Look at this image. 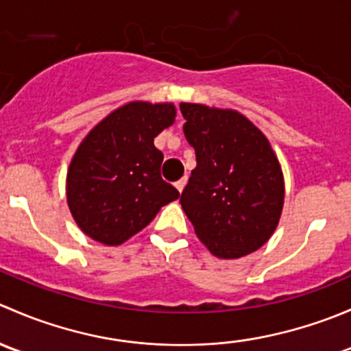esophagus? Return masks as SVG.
<instances>
[{
	"label": "esophagus",
	"instance_id": "esophagus-1",
	"mask_svg": "<svg viewBox=\"0 0 351 351\" xmlns=\"http://www.w3.org/2000/svg\"><path fill=\"white\" fill-rule=\"evenodd\" d=\"M185 185H186V178H182V180H178V182L175 183V186H176V190H178L180 193L183 192V189H185Z\"/></svg>",
	"mask_w": 351,
	"mask_h": 351
}]
</instances>
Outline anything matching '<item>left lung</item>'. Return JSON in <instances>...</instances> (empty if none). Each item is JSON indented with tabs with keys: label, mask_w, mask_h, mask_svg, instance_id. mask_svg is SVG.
<instances>
[{
	"label": "left lung",
	"mask_w": 351,
	"mask_h": 351,
	"mask_svg": "<svg viewBox=\"0 0 351 351\" xmlns=\"http://www.w3.org/2000/svg\"><path fill=\"white\" fill-rule=\"evenodd\" d=\"M197 168L182 192L186 217L214 256H246L270 239L284 207V175L270 143L236 110L180 104Z\"/></svg>",
	"instance_id": "1"
}]
</instances>
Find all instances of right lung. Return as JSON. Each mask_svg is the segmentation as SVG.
Segmentation results:
<instances>
[{
    "label": "right lung",
    "mask_w": 351,
    "mask_h": 351,
    "mask_svg": "<svg viewBox=\"0 0 351 351\" xmlns=\"http://www.w3.org/2000/svg\"><path fill=\"white\" fill-rule=\"evenodd\" d=\"M173 104L130 101L90 130L67 169V205L81 231L119 246L180 192L161 178L154 137L175 122Z\"/></svg>",
    "instance_id": "1"
}]
</instances>
